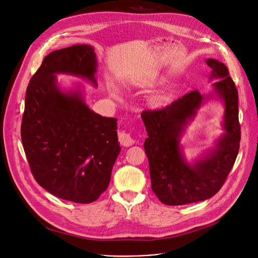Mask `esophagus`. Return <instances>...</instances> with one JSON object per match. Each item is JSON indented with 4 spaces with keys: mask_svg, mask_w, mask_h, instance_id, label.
Instances as JSON below:
<instances>
[{
    "mask_svg": "<svg viewBox=\"0 0 258 258\" xmlns=\"http://www.w3.org/2000/svg\"><path fill=\"white\" fill-rule=\"evenodd\" d=\"M118 139H119V142L122 146L128 147L132 146L135 143V140L132 138V136L128 133L125 132H120L118 134Z\"/></svg>",
    "mask_w": 258,
    "mask_h": 258,
    "instance_id": "1",
    "label": "esophagus"
}]
</instances>
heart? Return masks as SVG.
Masks as SVG:
<instances>
[{
    "label": "heart",
    "mask_w": 258,
    "mask_h": 258,
    "mask_svg": "<svg viewBox=\"0 0 258 258\" xmlns=\"http://www.w3.org/2000/svg\"><path fill=\"white\" fill-rule=\"evenodd\" d=\"M108 89H109V92H110V95H111V96L116 97L117 95H118V89H117L115 86H113V85H109Z\"/></svg>",
    "instance_id": "b5f03b06"
}]
</instances>
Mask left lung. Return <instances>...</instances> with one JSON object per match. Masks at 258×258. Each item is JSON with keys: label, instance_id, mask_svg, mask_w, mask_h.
<instances>
[{"label": "left lung", "instance_id": "obj_1", "mask_svg": "<svg viewBox=\"0 0 258 258\" xmlns=\"http://www.w3.org/2000/svg\"><path fill=\"white\" fill-rule=\"evenodd\" d=\"M211 80L218 98L224 103L225 134L211 150L194 165L185 160L180 138L192 120L205 98L199 90L186 93L171 105L142 113L148 138L144 149L149 160L151 188L158 200L169 206H180L212 198L224 184L236 161L241 141L238 90L226 66L209 58Z\"/></svg>", "mask_w": 258, "mask_h": 258}]
</instances>
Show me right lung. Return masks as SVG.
I'll use <instances>...</instances> for the list:
<instances>
[{
  "mask_svg": "<svg viewBox=\"0 0 258 258\" xmlns=\"http://www.w3.org/2000/svg\"><path fill=\"white\" fill-rule=\"evenodd\" d=\"M97 56L89 45H73L46 55L27 88L21 141L31 172L51 195L74 203L95 202L107 189L120 152L117 119L85 104L78 90L63 92L55 74H70L97 86Z\"/></svg>",
  "mask_w": 258,
  "mask_h": 258,
  "instance_id": "right-lung-1",
  "label": "right lung"
}]
</instances>
